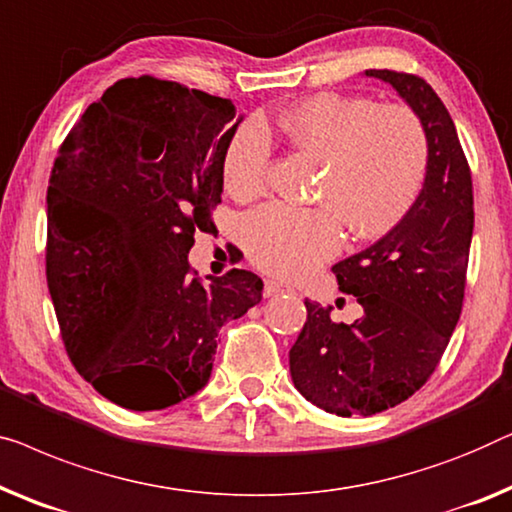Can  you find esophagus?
Returning a JSON list of instances; mask_svg holds the SVG:
<instances>
[{
	"instance_id": "esophagus-1",
	"label": "esophagus",
	"mask_w": 512,
	"mask_h": 512,
	"mask_svg": "<svg viewBox=\"0 0 512 512\" xmlns=\"http://www.w3.org/2000/svg\"><path fill=\"white\" fill-rule=\"evenodd\" d=\"M281 293H295V288L281 284V281H274V279L265 281V295H268V298H274V295H281Z\"/></svg>"
}]
</instances>
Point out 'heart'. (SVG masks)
Returning <instances> with one entry per match:
<instances>
[{
	"label": "heart",
	"mask_w": 512,
	"mask_h": 512,
	"mask_svg": "<svg viewBox=\"0 0 512 512\" xmlns=\"http://www.w3.org/2000/svg\"><path fill=\"white\" fill-rule=\"evenodd\" d=\"M295 150L321 161L311 191L316 207L263 205L242 221L244 254L281 279L305 277L353 240L388 233L416 201L425 180L429 140L416 110L365 96L316 94L277 117ZM272 145L261 122L240 124L224 147L228 194L251 201L268 187Z\"/></svg>",
	"instance_id": "heart-1"
}]
</instances>
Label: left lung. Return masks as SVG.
<instances>
[{
	"mask_svg": "<svg viewBox=\"0 0 512 512\" xmlns=\"http://www.w3.org/2000/svg\"><path fill=\"white\" fill-rule=\"evenodd\" d=\"M416 110L429 140L420 196L379 242L332 265L339 291L365 314L335 323L330 307L305 300L293 344L295 388L337 416H374L402 404L434 374L464 305L473 235L471 168L453 117L420 76L369 69Z\"/></svg>",
	"mask_w": 512,
	"mask_h": 512,
	"instance_id": "left-lung-1",
	"label": "left lung"
}]
</instances>
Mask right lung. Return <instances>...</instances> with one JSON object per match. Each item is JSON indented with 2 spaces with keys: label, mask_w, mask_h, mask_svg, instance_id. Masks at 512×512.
<instances>
[{
  "label": "right lung",
  "mask_w": 512,
  "mask_h": 512,
  "mask_svg": "<svg viewBox=\"0 0 512 512\" xmlns=\"http://www.w3.org/2000/svg\"><path fill=\"white\" fill-rule=\"evenodd\" d=\"M221 96L124 78L73 124L48 184L46 277L66 353L94 390L159 411L203 388L221 325L263 298V281L189 268L214 226L224 147L238 129Z\"/></svg>",
  "instance_id": "1"
}]
</instances>
